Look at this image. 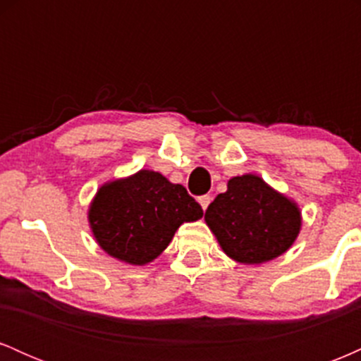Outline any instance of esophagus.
I'll list each match as a JSON object with an SVG mask.
<instances>
[{
	"label": "esophagus",
	"instance_id": "1",
	"mask_svg": "<svg viewBox=\"0 0 361 361\" xmlns=\"http://www.w3.org/2000/svg\"><path fill=\"white\" fill-rule=\"evenodd\" d=\"M198 202H200L202 209L207 210V207H209L210 202H212V197H210V195H202V197L198 198Z\"/></svg>",
	"mask_w": 361,
	"mask_h": 361
}]
</instances>
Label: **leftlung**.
Listing matches in <instances>:
<instances>
[{
    "label": "left lung",
    "instance_id": "obj_1",
    "mask_svg": "<svg viewBox=\"0 0 361 361\" xmlns=\"http://www.w3.org/2000/svg\"><path fill=\"white\" fill-rule=\"evenodd\" d=\"M205 221L226 255L246 264L270 261L295 241L300 212L259 176H235L227 192L215 197Z\"/></svg>",
    "mask_w": 361,
    "mask_h": 361
}]
</instances>
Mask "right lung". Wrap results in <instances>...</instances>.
Wrapping results in <instances>:
<instances>
[{"instance_id":"1","label":"right lung","mask_w":361,"mask_h":361,"mask_svg":"<svg viewBox=\"0 0 361 361\" xmlns=\"http://www.w3.org/2000/svg\"><path fill=\"white\" fill-rule=\"evenodd\" d=\"M204 215L183 185L142 169L127 180L102 186L90 209L94 238L110 256L146 264L161 255L183 222Z\"/></svg>"}]
</instances>
